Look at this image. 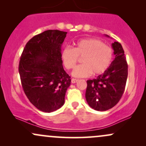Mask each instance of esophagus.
Returning <instances> with one entry per match:
<instances>
[{"label":"esophagus","instance_id":"esophagus-1","mask_svg":"<svg viewBox=\"0 0 146 146\" xmlns=\"http://www.w3.org/2000/svg\"><path fill=\"white\" fill-rule=\"evenodd\" d=\"M78 81V80H77V79H74V78H73V79H71V82L72 83H75V82H77Z\"/></svg>","mask_w":146,"mask_h":146}]
</instances>
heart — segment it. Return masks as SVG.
Returning a JSON list of instances; mask_svg holds the SVG:
<instances>
[{
	"mask_svg": "<svg viewBox=\"0 0 146 146\" xmlns=\"http://www.w3.org/2000/svg\"><path fill=\"white\" fill-rule=\"evenodd\" d=\"M73 48L66 46L61 52V59L66 69H72L78 62L79 57H83L82 64L76 66L72 75L75 78H86L93 73L102 74L108 69L113 58L110 46L95 38L79 40Z\"/></svg>",
	"mask_w": 146,
	"mask_h": 146,
	"instance_id": "b5f03b06",
	"label": "heart"
}]
</instances>
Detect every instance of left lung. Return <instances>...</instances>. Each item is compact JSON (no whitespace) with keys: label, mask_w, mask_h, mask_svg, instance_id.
<instances>
[{"label":"left lung","mask_w":146,"mask_h":146,"mask_svg":"<svg viewBox=\"0 0 146 146\" xmlns=\"http://www.w3.org/2000/svg\"><path fill=\"white\" fill-rule=\"evenodd\" d=\"M112 47L115 58L108 69L96 79L87 80L86 102L92 108L98 111L110 109L118 103L128 78V64L121 44L115 42Z\"/></svg>","instance_id":"obj_1"}]
</instances>
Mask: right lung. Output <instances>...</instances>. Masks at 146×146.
Wrapping results in <instances>:
<instances>
[{
    "mask_svg": "<svg viewBox=\"0 0 146 146\" xmlns=\"http://www.w3.org/2000/svg\"><path fill=\"white\" fill-rule=\"evenodd\" d=\"M67 32L47 30L33 36L23 49L19 62L22 86L38 110L51 113L64 104L71 77L64 70L61 46Z\"/></svg>",
    "mask_w": 146,
    "mask_h": 146,
    "instance_id": "1",
    "label": "right lung"
}]
</instances>
